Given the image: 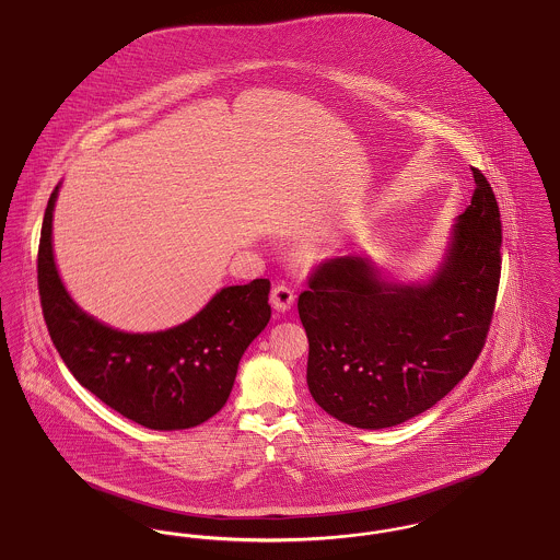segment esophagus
<instances>
[{
  "instance_id": "1",
  "label": "esophagus",
  "mask_w": 560,
  "mask_h": 560,
  "mask_svg": "<svg viewBox=\"0 0 560 560\" xmlns=\"http://www.w3.org/2000/svg\"><path fill=\"white\" fill-rule=\"evenodd\" d=\"M293 302H295V293H293L290 288H285V285L272 288V292H270V304L275 306L277 313H288V311L292 308Z\"/></svg>"
}]
</instances>
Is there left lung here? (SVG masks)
Segmentation results:
<instances>
[{
  "mask_svg": "<svg viewBox=\"0 0 560 560\" xmlns=\"http://www.w3.org/2000/svg\"><path fill=\"white\" fill-rule=\"evenodd\" d=\"M472 174V201L427 279L400 281L370 256L348 254L323 262L300 293L306 384L331 418L365 430L397 427L472 370L502 270L500 208L480 170Z\"/></svg>",
  "mask_w": 560,
  "mask_h": 560,
  "instance_id": "1",
  "label": "left lung"
}]
</instances>
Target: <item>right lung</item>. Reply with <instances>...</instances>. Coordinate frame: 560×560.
Here are the masks:
<instances>
[{
    "instance_id": "obj_1",
    "label": "right lung",
    "mask_w": 560,
    "mask_h": 560,
    "mask_svg": "<svg viewBox=\"0 0 560 560\" xmlns=\"http://www.w3.org/2000/svg\"><path fill=\"white\" fill-rule=\"evenodd\" d=\"M60 183L44 213L37 283L54 347L83 388L140 427L185 430L215 416L233 390L241 357L270 320L268 279L229 285L190 319L132 334L88 315L54 260Z\"/></svg>"
}]
</instances>
